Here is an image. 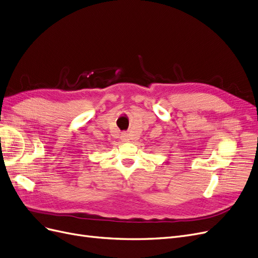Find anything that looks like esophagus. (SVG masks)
<instances>
[{"label": "esophagus", "mask_w": 258, "mask_h": 258, "mask_svg": "<svg viewBox=\"0 0 258 258\" xmlns=\"http://www.w3.org/2000/svg\"><path fill=\"white\" fill-rule=\"evenodd\" d=\"M120 139H121L122 142H129V140H130L129 139V135H127V134H122Z\"/></svg>", "instance_id": "obj_1"}]
</instances>
